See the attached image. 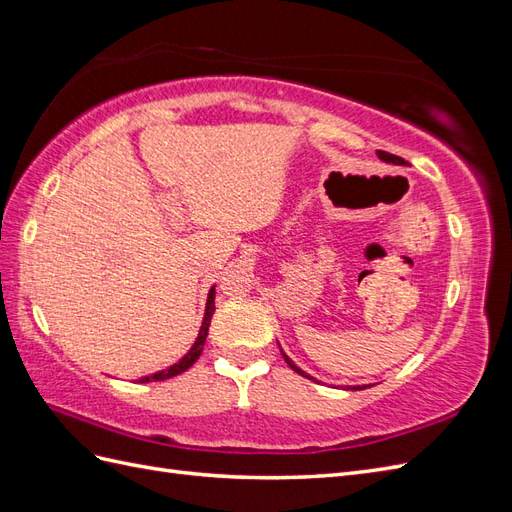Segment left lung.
<instances>
[{"mask_svg":"<svg viewBox=\"0 0 512 512\" xmlns=\"http://www.w3.org/2000/svg\"><path fill=\"white\" fill-rule=\"evenodd\" d=\"M378 158L380 160H384V162H391V164H406V160L404 158H399V156H393V153H389V151H378ZM282 356H284V361L288 363V367L290 369H294V371H297V374L299 376H303V378H309V380H314L312 376H309V374H305V371L303 369H299L297 365H294L290 359H288V356L282 352ZM365 389V386H354V391H363Z\"/></svg>","mask_w":512,"mask_h":512,"instance_id":"1","label":"left lung"}]
</instances>
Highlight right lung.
<instances>
[{"instance_id":"1","label":"right lung","mask_w":512,"mask_h":512,"mask_svg":"<svg viewBox=\"0 0 512 512\" xmlns=\"http://www.w3.org/2000/svg\"><path fill=\"white\" fill-rule=\"evenodd\" d=\"M213 312H215V286L209 290V297H207V309H205V320H203V327H200L198 331V337L194 346L190 348V352L183 356V359L179 363H175L173 367L168 369H162L158 371V374H151V376H145L141 378V382H158V380H168L173 376H179L183 374L185 369H190L194 365V361L200 356V352H203V346H205V339H207V331H209V324H211V318H213Z\"/></svg>"}]
</instances>
